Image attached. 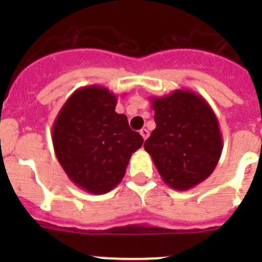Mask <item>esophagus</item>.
Segmentation results:
<instances>
[{"instance_id":"1","label":"esophagus","mask_w":262,"mask_h":262,"mask_svg":"<svg viewBox=\"0 0 262 262\" xmlns=\"http://www.w3.org/2000/svg\"><path fill=\"white\" fill-rule=\"evenodd\" d=\"M140 135H142L143 139L145 140V139L148 138V135H149V131H148L147 128H142V129H140Z\"/></svg>"}]
</instances>
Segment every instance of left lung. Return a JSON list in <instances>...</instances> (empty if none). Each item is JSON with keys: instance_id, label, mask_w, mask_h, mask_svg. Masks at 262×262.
<instances>
[{"instance_id": "8db88e82", "label": "left lung", "mask_w": 262, "mask_h": 262, "mask_svg": "<svg viewBox=\"0 0 262 262\" xmlns=\"http://www.w3.org/2000/svg\"><path fill=\"white\" fill-rule=\"evenodd\" d=\"M156 128L145 140L160 176L168 186L187 190L214 172L223 149L219 122L200 94L177 89L151 97Z\"/></svg>"}]
</instances>
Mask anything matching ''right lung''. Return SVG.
<instances>
[{
  "label": "right lung",
  "instance_id": "add662e5",
  "mask_svg": "<svg viewBox=\"0 0 262 262\" xmlns=\"http://www.w3.org/2000/svg\"><path fill=\"white\" fill-rule=\"evenodd\" d=\"M117 96L98 85L80 88L67 99L52 126L60 165L76 186L92 194L113 190L124 177L143 138L115 111Z\"/></svg>",
  "mask_w": 262,
  "mask_h": 262
}]
</instances>
